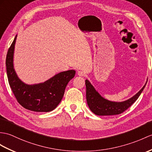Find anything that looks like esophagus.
I'll use <instances>...</instances> for the list:
<instances>
[{
  "label": "esophagus",
  "instance_id": "1",
  "mask_svg": "<svg viewBox=\"0 0 152 152\" xmlns=\"http://www.w3.org/2000/svg\"><path fill=\"white\" fill-rule=\"evenodd\" d=\"M77 75L80 76H83L85 75V72L83 71V70H77Z\"/></svg>",
  "mask_w": 152,
  "mask_h": 152
}]
</instances>
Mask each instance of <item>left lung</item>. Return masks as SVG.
Wrapping results in <instances>:
<instances>
[{
  "mask_svg": "<svg viewBox=\"0 0 152 152\" xmlns=\"http://www.w3.org/2000/svg\"><path fill=\"white\" fill-rule=\"evenodd\" d=\"M146 85V83L142 89L130 99L122 102H114L105 100L102 97L89 81L86 80V98L87 104L91 111L95 115L100 116L119 115L128 109L138 99Z\"/></svg>",
  "mask_w": 152,
  "mask_h": 152,
  "instance_id": "1",
  "label": "left lung"
}]
</instances>
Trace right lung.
Segmentation results:
<instances>
[{
    "mask_svg": "<svg viewBox=\"0 0 152 152\" xmlns=\"http://www.w3.org/2000/svg\"><path fill=\"white\" fill-rule=\"evenodd\" d=\"M17 36L9 48L6 59L7 76L13 93L23 107L36 112H48L61 102L69 81L76 71L69 70L55 75L44 83L36 85L24 83L17 77L13 65V56Z\"/></svg>",
    "mask_w": 152,
    "mask_h": 152,
    "instance_id": "add662e5",
    "label": "right lung"
}]
</instances>
